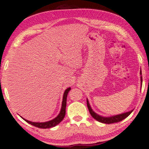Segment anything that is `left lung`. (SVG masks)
<instances>
[{"mask_svg":"<svg viewBox=\"0 0 149 149\" xmlns=\"http://www.w3.org/2000/svg\"><path fill=\"white\" fill-rule=\"evenodd\" d=\"M140 75H141L140 80H141V87L142 86L141 70H140ZM86 102H87V107H88L90 115H91L92 117L95 119V120H97L99 122H101V123H105V124H111V123H118V122L123 120L124 119L127 118L134 110V109H132L130 110V111H128L122 113H119V114H117V115H113V116H102L101 115L97 114V113L95 112L94 110H92V107L89 103L88 100L87 98H86Z\"/></svg>","mask_w":149,"mask_h":149,"instance_id":"obj_1","label":"left lung"}]
</instances>
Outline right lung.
<instances>
[{"instance_id":"obj_1","label":"right lung","mask_w":149,"mask_h":149,"mask_svg":"<svg viewBox=\"0 0 149 149\" xmlns=\"http://www.w3.org/2000/svg\"><path fill=\"white\" fill-rule=\"evenodd\" d=\"M70 90H71L70 87H68V88H66L65 90V91L63 94L62 104H61V109L59 114H58L55 118L52 119V120H49L46 122H33V121H28L27 119H24V118L21 117V116H20V117H21L25 121L27 122V123H28L29 124L33 125V126L38 128H40V129H49V128L55 127L57 125L60 123V122L62 121L64 118H65V113H66L67 95H68V92H70Z\"/></svg>"}]
</instances>
